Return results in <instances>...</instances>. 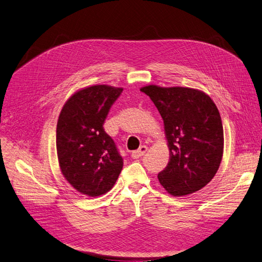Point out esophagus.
Here are the masks:
<instances>
[{
	"label": "esophagus",
	"mask_w": 262,
	"mask_h": 262,
	"mask_svg": "<svg viewBox=\"0 0 262 262\" xmlns=\"http://www.w3.org/2000/svg\"><path fill=\"white\" fill-rule=\"evenodd\" d=\"M146 151H147V147H146L145 145H141V146L138 148V150L132 152L131 157H132L133 159H139V158H141V157H143L144 153H145Z\"/></svg>",
	"instance_id": "obj_1"
}]
</instances>
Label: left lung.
I'll list each match as a JSON object with an SVG mask.
<instances>
[{
    "mask_svg": "<svg viewBox=\"0 0 262 262\" xmlns=\"http://www.w3.org/2000/svg\"><path fill=\"white\" fill-rule=\"evenodd\" d=\"M163 119L169 161L158 174L174 196L197 192L213 180L221 165L224 130L213 100L200 90L184 87L141 88Z\"/></svg>",
    "mask_w": 262,
    "mask_h": 262,
    "instance_id": "left-lung-1",
    "label": "left lung"
}]
</instances>
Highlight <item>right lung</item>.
<instances>
[{
    "instance_id": "obj_1",
    "label": "right lung",
    "mask_w": 262,
    "mask_h": 262,
    "mask_svg": "<svg viewBox=\"0 0 262 262\" xmlns=\"http://www.w3.org/2000/svg\"><path fill=\"white\" fill-rule=\"evenodd\" d=\"M122 88L97 84L79 90L63 105L56 130L62 175L78 192L102 195L115 185L123 159L103 124Z\"/></svg>"
}]
</instances>
